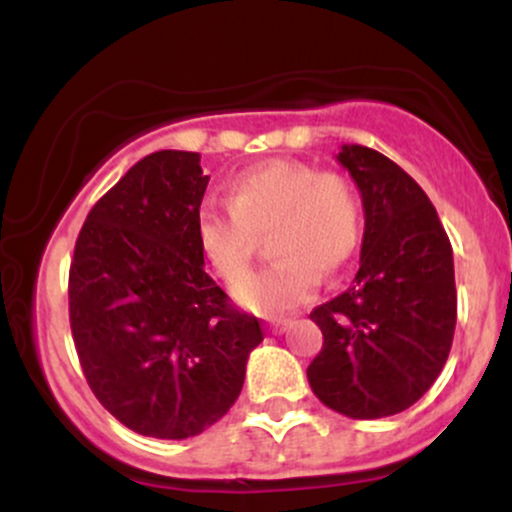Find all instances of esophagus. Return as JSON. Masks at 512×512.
Returning a JSON list of instances; mask_svg holds the SVG:
<instances>
[{
	"label": "esophagus",
	"instance_id": "34e87169",
	"mask_svg": "<svg viewBox=\"0 0 512 512\" xmlns=\"http://www.w3.org/2000/svg\"><path fill=\"white\" fill-rule=\"evenodd\" d=\"M291 325H293V320H272L269 322V330H272L274 334H281V332L289 330Z\"/></svg>",
	"mask_w": 512,
	"mask_h": 512
}]
</instances>
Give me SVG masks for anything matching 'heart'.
I'll return each mask as SVG.
<instances>
[{"mask_svg":"<svg viewBox=\"0 0 512 512\" xmlns=\"http://www.w3.org/2000/svg\"><path fill=\"white\" fill-rule=\"evenodd\" d=\"M267 231L276 260L240 281L233 296L252 313L279 315L313 296L320 272H339L356 255L361 199L344 175L269 161L228 182V204L207 199L197 211L199 252L226 284L248 272L257 236Z\"/></svg>","mask_w":512,"mask_h":512,"instance_id":"1","label":"heart"}]
</instances>
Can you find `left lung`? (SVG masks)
Here are the masks:
<instances>
[{
	"label": "left lung",
	"instance_id": "obj_1",
	"mask_svg": "<svg viewBox=\"0 0 512 512\" xmlns=\"http://www.w3.org/2000/svg\"><path fill=\"white\" fill-rule=\"evenodd\" d=\"M337 161L361 192V262L351 286L310 313L322 351L308 383L349 419L419 402L448 361L457 320L450 240L426 192L395 161L344 144Z\"/></svg>",
	"mask_w": 512,
	"mask_h": 512
}]
</instances>
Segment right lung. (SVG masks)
Returning a JSON list of instances; mask_svg holds the SVG:
<instances>
[{
  "label": "right lung",
  "instance_id": "add662e5",
  "mask_svg": "<svg viewBox=\"0 0 512 512\" xmlns=\"http://www.w3.org/2000/svg\"><path fill=\"white\" fill-rule=\"evenodd\" d=\"M199 154L156 151L88 211L69 269V322L93 395L149 438L199 436L233 407L257 317L204 272Z\"/></svg>",
  "mask_w": 512,
  "mask_h": 512
}]
</instances>
